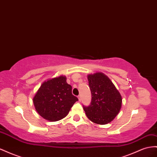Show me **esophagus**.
Masks as SVG:
<instances>
[{
    "label": "esophagus",
    "mask_w": 157,
    "mask_h": 157,
    "mask_svg": "<svg viewBox=\"0 0 157 157\" xmlns=\"http://www.w3.org/2000/svg\"><path fill=\"white\" fill-rule=\"evenodd\" d=\"M78 100L80 101H81V96H80V95L79 96H78Z\"/></svg>",
    "instance_id": "1"
}]
</instances>
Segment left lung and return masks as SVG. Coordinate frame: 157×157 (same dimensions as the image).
I'll use <instances>...</instances> for the list:
<instances>
[{
    "label": "left lung",
    "mask_w": 157,
    "mask_h": 157,
    "mask_svg": "<svg viewBox=\"0 0 157 157\" xmlns=\"http://www.w3.org/2000/svg\"><path fill=\"white\" fill-rule=\"evenodd\" d=\"M87 77L92 100L89 106H83L84 112L91 121L99 125L107 124L119 113L121 96L108 76L101 72L88 74Z\"/></svg>",
    "instance_id": "8db88e82"
}]
</instances>
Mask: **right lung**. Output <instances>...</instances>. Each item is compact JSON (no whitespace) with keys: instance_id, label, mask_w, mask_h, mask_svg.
<instances>
[{"instance_id":"1","label":"right lung","mask_w":157,"mask_h":157,"mask_svg":"<svg viewBox=\"0 0 157 157\" xmlns=\"http://www.w3.org/2000/svg\"><path fill=\"white\" fill-rule=\"evenodd\" d=\"M65 76L48 79L41 84L33 102L37 112L45 120L57 121L66 117L78 98L72 94V86Z\"/></svg>"}]
</instances>
